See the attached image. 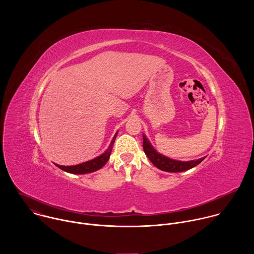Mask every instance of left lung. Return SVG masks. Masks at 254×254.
<instances>
[{
  "label": "left lung",
  "mask_w": 254,
  "mask_h": 254,
  "mask_svg": "<svg viewBox=\"0 0 254 254\" xmlns=\"http://www.w3.org/2000/svg\"><path fill=\"white\" fill-rule=\"evenodd\" d=\"M142 148L144 151V154L148 156L150 161L154 164L155 167L158 169L170 172V173H179L184 172L187 170H190L197 165H199L206 157L200 158L198 160H192V161H178L171 158H168L156 151V149L152 146L149 138L146 136V134L142 133Z\"/></svg>",
  "instance_id": "left-lung-1"
}]
</instances>
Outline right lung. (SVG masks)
Listing matches in <instances>:
<instances>
[{
    "label": "right lung",
    "instance_id": "1",
    "mask_svg": "<svg viewBox=\"0 0 254 254\" xmlns=\"http://www.w3.org/2000/svg\"><path fill=\"white\" fill-rule=\"evenodd\" d=\"M118 132L119 131L116 132L115 136L113 137V140H112L111 144L108 146L106 151L103 154H101L100 156H98V157H96V158H94L90 161H87V162H84V163H81V164H78V165H74V166H60V165H57V164H55V165L59 169H61L62 171H65V172L70 173V174H78V175L92 173V172H95V171L101 169L106 164V162L110 160L112 150H113V146L115 143L116 137L118 135Z\"/></svg>",
    "mask_w": 254,
    "mask_h": 254
}]
</instances>
